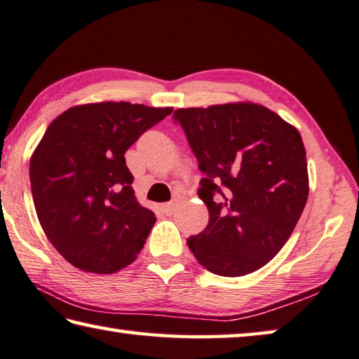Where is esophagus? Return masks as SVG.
I'll list each match as a JSON object with an SVG mask.
<instances>
[{"label": "esophagus", "mask_w": 359, "mask_h": 359, "mask_svg": "<svg viewBox=\"0 0 359 359\" xmlns=\"http://www.w3.org/2000/svg\"><path fill=\"white\" fill-rule=\"evenodd\" d=\"M175 209H177V203H175V201L163 204V212L166 215H172L175 212Z\"/></svg>", "instance_id": "obj_1"}]
</instances>
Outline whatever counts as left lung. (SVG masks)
I'll return each instance as SVG.
<instances>
[{
	"label": "left lung",
	"mask_w": 359,
	"mask_h": 359,
	"mask_svg": "<svg viewBox=\"0 0 359 359\" xmlns=\"http://www.w3.org/2000/svg\"><path fill=\"white\" fill-rule=\"evenodd\" d=\"M172 119L204 175L198 196L209 209L206 229L187 240L190 251L220 276L259 270L286 244L309 198L299 130L255 104L180 108Z\"/></svg>",
	"instance_id": "left-lung-1"
}]
</instances>
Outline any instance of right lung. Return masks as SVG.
<instances>
[{"label":"right lung","instance_id":"add662e5","mask_svg":"<svg viewBox=\"0 0 359 359\" xmlns=\"http://www.w3.org/2000/svg\"><path fill=\"white\" fill-rule=\"evenodd\" d=\"M170 113L100 102L49 124L30 161L32 195L48 240L76 269L115 273L142 251L156 219L135 198L124 153Z\"/></svg>","mask_w":359,"mask_h":359}]
</instances>
